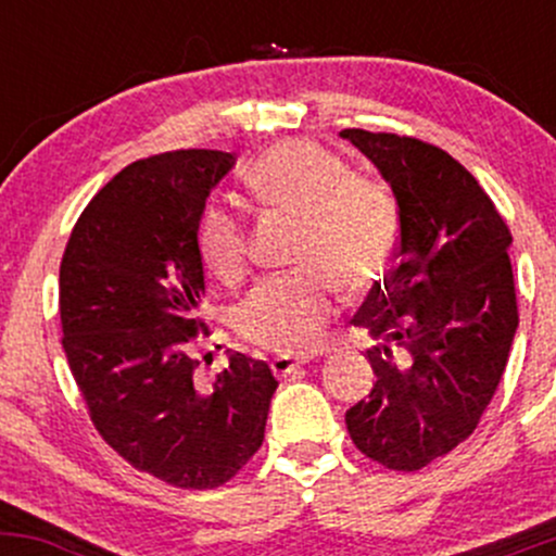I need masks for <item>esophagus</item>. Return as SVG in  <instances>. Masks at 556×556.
<instances>
[{
	"mask_svg": "<svg viewBox=\"0 0 556 556\" xmlns=\"http://www.w3.org/2000/svg\"><path fill=\"white\" fill-rule=\"evenodd\" d=\"M308 358H298V355H277V358L271 361V368L277 376H287L292 371H298L300 366H305Z\"/></svg>",
	"mask_w": 556,
	"mask_h": 556,
	"instance_id": "34e87169",
	"label": "esophagus"
}]
</instances>
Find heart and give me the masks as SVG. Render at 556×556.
Wrapping results in <instances>:
<instances>
[{
  "label": "heart",
  "instance_id": "b5f03b06",
  "mask_svg": "<svg viewBox=\"0 0 556 556\" xmlns=\"http://www.w3.org/2000/svg\"><path fill=\"white\" fill-rule=\"evenodd\" d=\"M264 208L300 219L295 266L303 271L261 282L240 305V331L274 353H311L337 311V286L374 290L392 269L400 245V206L387 182L355 175L344 159L311 140L271 146L248 172ZM198 253L222 282L248 266V235L227 208L198 222Z\"/></svg>",
  "mask_w": 556,
  "mask_h": 556
}]
</instances>
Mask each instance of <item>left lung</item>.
Wrapping results in <instances>:
<instances>
[{"label":"left lung","instance_id":"obj_1","mask_svg":"<svg viewBox=\"0 0 556 556\" xmlns=\"http://www.w3.org/2000/svg\"><path fill=\"white\" fill-rule=\"evenodd\" d=\"M400 206L397 264L355 327L371 334L368 400L350 437L389 470H418L476 431L507 366L518 303L513 235L478 180L446 151L392 132L342 130Z\"/></svg>","mask_w":556,"mask_h":556}]
</instances>
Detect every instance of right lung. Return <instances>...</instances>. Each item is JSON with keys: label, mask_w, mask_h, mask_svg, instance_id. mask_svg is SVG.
<instances>
[{"label": "right lung", "mask_w": 556, "mask_h": 556, "mask_svg": "<svg viewBox=\"0 0 556 556\" xmlns=\"http://www.w3.org/2000/svg\"><path fill=\"white\" fill-rule=\"evenodd\" d=\"M232 167L203 149L130 164L80 214L60 266L62 348L93 426L180 489L222 486L256 455L279 387L242 353L203 384L188 350L206 292L198 222Z\"/></svg>", "instance_id": "1"}]
</instances>
